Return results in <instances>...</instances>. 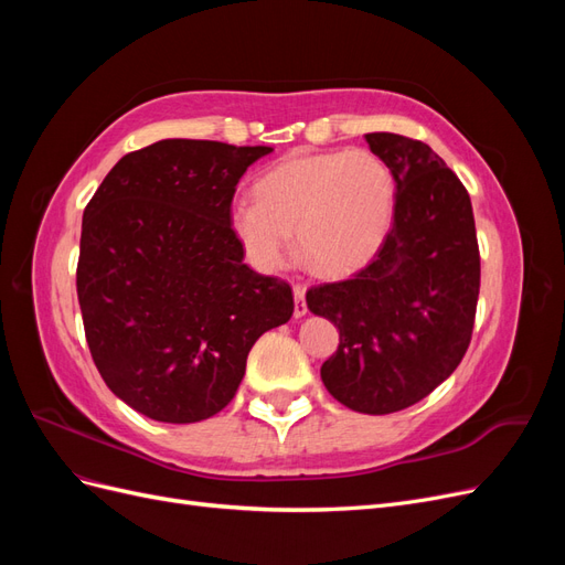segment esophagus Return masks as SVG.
Instances as JSON below:
<instances>
[{"label":"esophagus","mask_w":565,"mask_h":565,"mask_svg":"<svg viewBox=\"0 0 565 565\" xmlns=\"http://www.w3.org/2000/svg\"><path fill=\"white\" fill-rule=\"evenodd\" d=\"M309 313V306H306V289L303 287H295V318H303Z\"/></svg>","instance_id":"esophagus-1"}]
</instances>
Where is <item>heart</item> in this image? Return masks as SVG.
I'll return each instance as SVG.
<instances>
[{
    "label": "heart",
    "mask_w": 565,
    "mask_h": 565,
    "mask_svg": "<svg viewBox=\"0 0 565 565\" xmlns=\"http://www.w3.org/2000/svg\"><path fill=\"white\" fill-rule=\"evenodd\" d=\"M396 218V179L365 148L297 156L256 181V198H237L228 224L247 262L280 270L297 249L320 276L365 268L386 243Z\"/></svg>",
    "instance_id": "heart-1"
}]
</instances>
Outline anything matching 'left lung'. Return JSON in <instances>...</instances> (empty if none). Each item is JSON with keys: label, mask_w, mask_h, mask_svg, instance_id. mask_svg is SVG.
I'll list each match as a JSON object with an SVG mask.
<instances>
[{"label": "left lung", "mask_w": 565, "mask_h": 565, "mask_svg": "<svg viewBox=\"0 0 565 565\" xmlns=\"http://www.w3.org/2000/svg\"><path fill=\"white\" fill-rule=\"evenodd\" d=\"M396 179V218L382 252L353 278L311 287L309 311L339 330L320 367L355 413H398L446 382L465 358L481 287L467 188L436 152L401 134H365Z\"/></svg>", "instance_id": "obj_1"}]
</instances>
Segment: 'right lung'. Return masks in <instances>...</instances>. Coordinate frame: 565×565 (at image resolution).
<instances>
[{
	"label": "right lung",
	"mask_w": 565,
	"mask_h": 565,
	"mask_svg": "<svg viewBox=\"0 0 565 565\" xmlns=\"http://www.w3.org/2000/svg\"><path fill=\"white\" fill-rule=\"evenodd\" d=\"M268 146L164 139L119 160L82 218L77 299L100 377L167 424L224 409L292 289L252 270L228 224L235 185Z\"/></svg>",
	"instance_id": "right-lung-1"
}]
</instances>
